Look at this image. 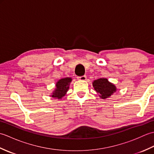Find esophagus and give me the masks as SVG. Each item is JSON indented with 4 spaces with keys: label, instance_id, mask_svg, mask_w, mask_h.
<instances>
[{
    "label": "esophagus",
    "instance_id": "34e87169",
    "mask_svg": "<svg viewBox=\"0 0 154 154\" xmlns=\"http://www.w3.org/2000/svg\"><path fill=\"white\" fill-rule=\"evenodd\" d=\"M77 79L81 81H85L87 79V77L86 75H83V76H81V77H77Z\"/></svg>",
    "mask_w": 154,
    "mask_h": 154
}]
</instances>
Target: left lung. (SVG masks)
Segmentation results:
<instances>
[{"label": "left lung", "instance_id": "1", "mask_svg": "<svg viewBox=\"0 0 154 154\" xmlns=\"http://www.w3.org/2000/svg\"><path fill=\"white\" fill-rule=\"evenodd\" d=\"M94 89L103 99L109 98L116 91V87L114 84L110 83L106 78L94 80L93 82Z\"/></svg>", "mask_w": 154, "mask_h": 154}]
</instances>
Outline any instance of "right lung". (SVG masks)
Returning a JSON list of instances; mask_svg holds the SVG:
<instances>
[{
  "instance_id": "obj_1",
  "label": "right lung",
  "mask_w": 154,
  "mask_h": 154,
  "mask_svg": "<svg viewBox=\"0 0 154 154\" xmlns=\"http://www.w3.org/2000/svg\"><path fill=\"white\" fill-rule=\"evenodd\" d=\"M71 81L72 79L71 77L63 78V79L59 80L55 85L56 87H55V91H54L51 97L57 99H62L67 92L69 88V86Z\"/></svg>"
}]
</instances>
